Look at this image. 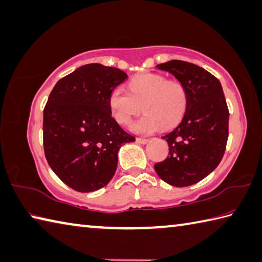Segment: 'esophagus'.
Listing matches in <instances>:
<instances>
[{
    "label": "esophagus",
    "mask_w": 262,
    "mask_h": 262,
    "mask_svg": "<svg viewBox=\"0 0 262 262\" xmlns=\"http://www.w3.org/2000/svg\"><path fill=\"white\" fill-rule=\"evenodd\" d=\"M136 141H137V143H140V144H146V143H149V141L150 140H147V139H136Z\"/></svg>",
    "instance_id": "34e87169"
}]
</instances>
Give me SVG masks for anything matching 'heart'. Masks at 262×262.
<instances>
[{
    "instance_id": "obj_1",
    "label": "heart",
    "mask_w": 262,
    "mask_h": 262,
    "mask_svg": "<svg viewBox=\"0 0 262 262\" xmlns=\"http://www.w3.org/2000/svg\"><path fill=\"white\" fill-rule=\"evenodd\" d=\"M129 93L113 90L108 96L112 117L120 125H130L143 110L145 115L132 126L136 134L150 135L163 126L173 127L187 108V92L183 84L158 74H142L128 83Z\"/></svg>"
}]
</instances>
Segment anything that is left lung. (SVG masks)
<instances>
[{"instance_id": "8db88e82", "label": "left lung", "mask_w": 262, "mask_h": 262, "mask_svg": "<svg viewBox=\"0 0 262 262\" xmlns=\"http://www.w3.org/2000/svg\"><path fill=\"white\" fill-rule=\"evenodd\" d=\"M175 77L187 92L180 125L163 139L169 156L155 165L158 177L173 187H189L211 174L225 155L229 111L221 83L206 70L182 60L156 66Z\"/></svg>"}]
</instances>
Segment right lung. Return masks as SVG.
I'll return each mask as SVG.
<instances>
[{
    "mask_svg": "<svg viewBox=\"0 0 262 262\" xmlns=\"http://www.w3.org/2000/svg\"><path fill=\"white\" fill-rule=\"evenodd\" d=\"M127 74L87 64L55 84L43 111V147L50 168L70 188L92 192L110 182L119 149L135 137L112 118L108 96Z\"/></svg>",
    "mask_w": 262,
    "mask_h": 262,
    "instance_id": "add662e5",
    "label": "right lung"
}]
</instances>
